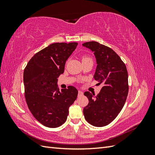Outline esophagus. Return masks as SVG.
<instances>
[{"instance_id": "obj_1", "label": "esophagus", "mask_w": 155, "mask_h": 155, "mask_svg": "<svg viewBox=\"0 0 155 155\" xmlns=\"http://www.w3.org/2000/svg\"><path fill=\"white\" fill-rule=\"evenodd\" d=\"M83 94V92L82 91H78V96H82Z\"/></svg>"}]
</instances>
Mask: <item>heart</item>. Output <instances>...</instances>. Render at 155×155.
<instances>
[{
	"label": "heart",
	"instance_id": "heart-1",
	"mask_svg": "<svg viewBox=\"0 0 155 155\" xmlns=\"http://www.w3.org/2000/svg\"><path fill=\"white\" fill-rule=\"evenodd\" d=\"M87 60H92V58L91 57H89L88 55H83L82 57V62L85 61H87Z\"/></svg>",
	"mask_w": 155,
	"mask_h": 155
}]
</instances>
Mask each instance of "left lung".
I'll list each match as a JSON object with an SVG mask.
<instances>
[{
	"instance_id": "8db88e82",
	"label": "left lung",
	"mask_w": 155,
	"mask_h": 155,
	"mask_svg": "<svg viewBox=\"0 0 155 155\" xmlns=\"http://www.w3.org/2000/svg\"><path fill=\"white\" fill-rule=\"evenodd\" d=\"M83 46L94 52L97 63L94 78L104 85L97 96L84 93L89 101L83 109L84 116L92 125L104 127L111 123L124 106L129 92L127 70L120 56L108 46L96 41Z\"/></svg>"
}]
</instances>
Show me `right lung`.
I'll use <instances>...</instances> for the list:
<instances>
[{"mask_svg":"<svg viewBox=\"0 0 155 155\" xmlns=\"http://www.w3.org/2000/svg\"><path fill=\"white\" fill-rule=\"evenodd\" d=\"M77 46V43L51 44L33 56L25 68L26 104L35 118L48 127H58L66 121L69 107L77 98L78 91L73 86L60 92L57 79Z\"/></svg>","mask_w":155,"mask_h":155,"instance_id":"right-lung-1","label":"right lung"}]
</instances>
